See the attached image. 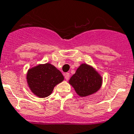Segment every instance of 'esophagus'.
I'll use <instances>...</instances> for the list:
<instances>
[{
  "label": "esophagus",
  "instance_id": "34e87169",
  "mask_svg": "<svg viewBox=\"0 0 134 134\" xmlns=\"http://www.w3.org/2000/svg\"><path fill=\"white\" fill-rule=\"evenodd\" d=\"M69 77H70V75H69V73H66V74H65V79L67 80V81H68V80L69 79Z\"/></svg>",
  "mask_w": 134,
  "mask_h": 134
}]
</instances>
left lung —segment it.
Instances as JSON below:
<instances>
[{
  "mask_svg": "<svg viewBox=\"0 0 134 134\" xmlns=\"http://www.w3.org/2000/svg\"><path fill=\"white\" fill-rule=\"evenodd\" d=\"M78 95L87 97L95 93L100 89L102 77L93 67L87 64H81L69 81Z\"/></svg>",
  "mask_w": 134,
  "mask_h": 134,
  "instance_id": "left-lung-1",
  "label": "left lung"
}]
</instances>
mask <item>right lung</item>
Returning <instances> with one entry per match:
<instances>
[{
  "label": "right lung",
  "instance_id": "add662e5",
  "mask_svg": "<svg viewBox=\"0 0 134 134\" xmlns=\"http://www.w3.org/2000/svg\"><path fill=\"white\" fill-rule=\"evenodd\" d=\"M26 79L32 93L44 98L52 93L55 86L64 80V76L55 66L46 63L28 69Z\"/></svg>",
  "mask_w": 134,
  "mask_h": 134
}]
</instances>
